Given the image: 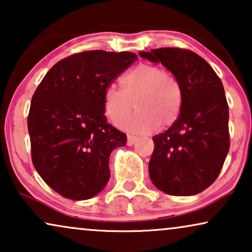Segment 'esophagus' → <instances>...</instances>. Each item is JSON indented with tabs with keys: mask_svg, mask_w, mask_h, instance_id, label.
I'll list each match as a JSON object with an SVG mask.
<instances>
[{
	"mask_svg": "<svg viewBox=\"0 0 252 252\" xmlns=\"http://www.w3.org/2000/svg\"><path fill=\"white\" fill-rule=\"evenodd\" d=\"M136 140H137L136 136L128 135L127 136V146H133V144L136 142Z\"/></svg>",
	"mask_w": 252,
	"mask_h": 252,
	"instance_id": "1",
	"label": "esophagus"
}]
</instances>
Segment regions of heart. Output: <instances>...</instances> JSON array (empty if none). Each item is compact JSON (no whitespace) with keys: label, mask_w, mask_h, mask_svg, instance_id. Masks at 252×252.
Listing matches in <instances>:
<instances>
[{"label":"heart","mask_w":252,"mask_h":252,"mask_svg":"<svg viewBox=\"0 0 252 252\" xmlns=\"http://www.w3.org/2000/svg\"><path fill=\"white\" fill-rule=\"evenodd\" d=\"M120 82L123 89L109 85L103 94V109L112 125L122 123L120 127L127 132L149 134L177 122L182 108V89L173 74L142 63L127 72ZM132 102L138 112L126 120Z\"/></svg>","instance_id":"b5f03b06"}]
</instances>
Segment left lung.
I'll use <instances>...</instances> for the list:
<instances>
[{"label": "left lung", "mask_w": 252, "mask_h": 252, "mask_svg": "<svg viewBox=\"0 0 252 252\" xmlns=\"http://www.w3.org/2000/svg\"><path fill=\"white\" fill-rule=\"evenodd\" d=\"M139 55L166 67L182 89L177 122L153 137L151 181L168 195L198 194L215 182L229 150L228 104L222 82L208 62L190 50L159 48Z\"/></svg>", "instance_id": "8db88e82"}]
</instances>
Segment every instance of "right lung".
Segmentation results:
<instances>
[{
    "label": "right lung",
    "mask_w": 252,
    "mask_h": 252,
    "mask_svg": "<svg viewBox=\"0 0 252 252\" xmlns=\"http://www.w3.org/2000/svg\"><path fill=\"white\" fill-rule=\"evenodd\" d=\"M136 60L127 51H84L55 64L37 86L27 119L32 161L63 197L89 199L108 184L110 155L127 136L108 124L103 94Z\"/></svg>",
    "instance_id": "1"
}]
</instances>
